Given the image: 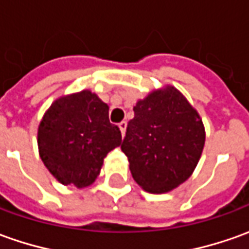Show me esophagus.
Returning <instances> with one entry per match:
<instances>
[{
    "instance_id": "34e87169",
    "label": "esophagus",
    "mask_w": 249,
    "mask_h": 249,
    "mask_svg": "<svg viewBox=\"0 0 249 249\" xmlns=\"http://www.w3.org/2000/svg\"><path fill=\"white\" fill-rule=\"evenodd\" d=\"M118 128H120V131H121V135L124 136L125 131H126V121H121V123L118 124Z\"/></svg>"
}]
</instances>
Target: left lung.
Returning a JSON list of instances; mask_svg holds the SVG:
<instances>
[{
  "mask_svg": "<svg viewBox=\"0 0 249 249\" xmlns=\"http://www.w3.org/2000/svg\"><path fill=\"white\" fill-rule=\"evenodd\" d=\"M121 143L133 180L150 194L187 181L200 160L206 132L199 113L173 86L139 99Z\"/></svg>",
  "mask_w": 249,
  "mask_h": 249,
  "instance_id": "left-lung-1",
  "label": "left lung"
}]
</instances>
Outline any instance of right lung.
<instances>
[{
	"instance_id": "add662e5",
	"label": "right lung",
	"mask_w": 249,
	"mask_h": 249,
	"mask_svg": "<svg viewBox=\"0 0 249 249\" xmlns=\"http://www.w3.org/2000/svg\"><path fill=\"white\" fill-rule=\"evenodd\" d=\"M120 144L121 132L109 121V106L89 89L55 99L38 126L40 160L62 185H91L105 157Z\"/></svg>"
}]
</instances>
